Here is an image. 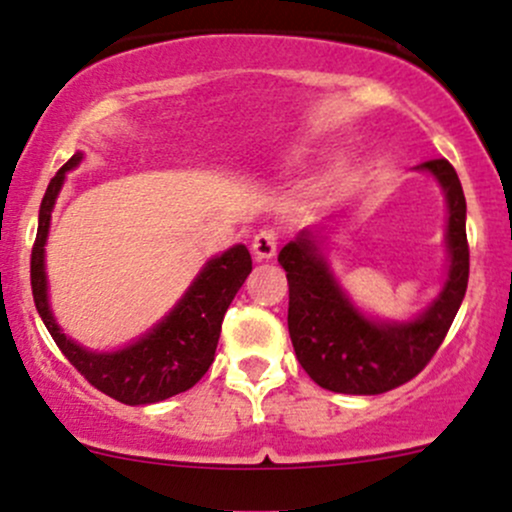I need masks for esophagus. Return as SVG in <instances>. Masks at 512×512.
<instances>
[{
    "instance_id": "1",
    "label": "esophagus",
    "mask_w": 512,
    "mask_h": 512,
    "mask_svg": "<svg viewBox=\"0 0 512 512\" xmlns=\"http://www.w3.org/2000/svg\"><path fill=\"white\" fill-rule=\"evenodd\" d=\"M252 255L257 260H272L277 255V232L275 230H260L252 237Z\"/></svg>"
}]
</instances>
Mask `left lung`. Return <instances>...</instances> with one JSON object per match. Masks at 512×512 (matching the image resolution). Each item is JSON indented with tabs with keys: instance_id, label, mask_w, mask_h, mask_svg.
Instances as JSON below:
<instances>
[{
	"instance_id": "left-lung-1",
	"label": "left lung",
	"mask_w": 512,
	"mask_h": 512,
	"mask_svg": "<svg viewBox=\"0 0 512 512\" xmlns=\"http://www.w3.org/2000/svg\"><path fill=\"white\" fill-rule=\"evenodd\" d=\"M433 175L448 208V267L438 297L411 319H379L352 302L327 260L329 225L304 227L280 250L289 282L287 327L302 369L322 389L374 396L411 381L431 361L456 319L468 287L466 195L448 160L416 165Z\"/></svg>"
}]
</instances>
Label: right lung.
Listing matches in <instances>:
<instances>
[{
    "label": "right lung",
    "instance_id": "obj_1",
    "mask_svg": "<svg viewBox=\"0 0 512 512\" xmlns=\"http://www.w3.org/2000/svg\"><path fill=\"white\" fill-rule=\"evenodd\" d=\"M84 160L74 153L51 178L39 208V230L32 250V292L36 312L49 329L56 347L81 371L91 386L128 406L158 404L188 391L203 379L218 349L223 317L237 289L252 272V257L245 245H232L223 255L210 257L195 275L183 297L146 334L113 352H96L61 332L49 304L46 280V240L51 213L69 170Z\"/></svg>",
    "mask_w": 512,
    "mask_h": 512
}]
</instances>
